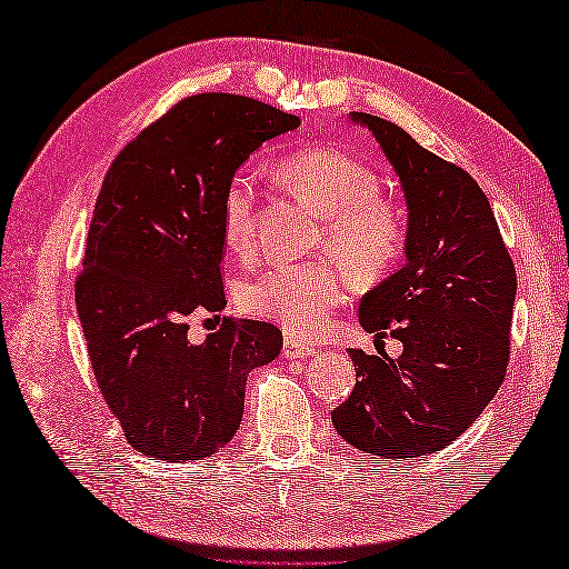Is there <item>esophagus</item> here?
<instances>
[{
	"instance_id": "34e87169",
	"label": "esophagus",
	"mask_w": 569,
	"mask_h": 569,
	"mask_svg": "<svg viewBox=\"0 0 569 569\" xmlns=\"http://www.w3.org/2000/svg\"><path fill=\"white\" fill-rule=\"evenodd\" d=\"M283 355H286V359H310L318 355V349L308 342H298V340H293V337H286Z\"/></svg>"
}]
</instances>
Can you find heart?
<instances>
[{"label":"heart","instance_id":"1","mask_svg":"<svg viewBox=\"0 0 569 569\" xmlns=\"http://www.w3.org/2000/svg\"><path fill=\"white\" fill-rule=\"evenodd\" d=\"M281 183L325 217L322 247H330L359 273H379L403 247V222L379 198L381 183L367 166L335 149H306L276 163ZM253 178L237 173L222 196L224 244L247 253L253 247ZM347 298V278L330 259L283 263L241 288L247 312L271 320L288 335L312 337L328 330L332 310Z\"/></svg>","mask_w":569,"mask_h":569}]
</instances>
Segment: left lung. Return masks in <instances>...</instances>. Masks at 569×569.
Returning a JSON list of instances; mask_svg holds the SVG:
<instances>
[{"instance_id":"1","label":"left lung","mask_w":569,"mask_h":569,"mask_svg":"<svg viewBox=\"0 0 569 569\" xmlns=\"http://www.w3.org/2000/svg\"><path fill=\"white\" fill-rule=\"evenodd\" d=\"M349 117L377 137L408 204L403 269L359 303L361 328L389 332L403 355L349 349L359 381L332 426L357 450L403 462L452 445L497 396L511 355L516 269L465 168L381 117Z\"/></svg>"}]
</instances>
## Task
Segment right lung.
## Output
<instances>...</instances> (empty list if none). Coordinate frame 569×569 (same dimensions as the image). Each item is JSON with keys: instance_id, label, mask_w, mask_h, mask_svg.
Wrapping results in <instances>:
<instances>
[{"instance_id": "right-lung-1", "label": "right lung", "mask_w": 569, "mask_h": 569, "mask_svg": "<svg viewBox=\"0 0 569 569\" xmlns=\"http://www.w3.org/2000/svg\"><path fill=\"white\" fill-rule=\"evenodd\" d=\"M296 127V114L244 94H192L104 176L76 306L94 379L137 452L171 462L214 455L239 430L247 373L281 352V330L259 320L222 318L192 345L188 316L227 306V183L263 141Z\"/></svg>"}]
</instances>
